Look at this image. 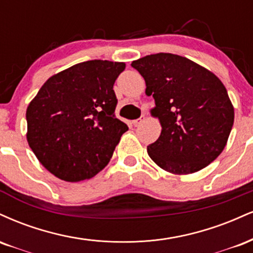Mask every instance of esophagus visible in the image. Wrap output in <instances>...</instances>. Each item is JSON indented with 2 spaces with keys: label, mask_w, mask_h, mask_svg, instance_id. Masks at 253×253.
Wrapping results in <instances>:
<instances>
[{
  "label": "esophagus",
  "mask_w": 253,
  "mask_h": 253,
  "mask_svg": "<svg viewBox=\"0 0 253 253\" xmlns=\"http://www.w3.org/2000/svg\"><path fill=\"white\" fill-rule=\"evenodd\" d=\"M143 121H144V115L142 116V117L137 118V120H133V121H132V124H133V126H138L139 124H141Z\"/></svg>",
  "instance_id": "obj_1"
}]
</instances>
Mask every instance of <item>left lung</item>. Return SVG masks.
Segmentation results:
<instances>
[{"instance_id": "1", "label": "left lung", "mask_w": 253, "mask_h": 253, "mask_svg": "<svg viewBox=\"0 0 253 253\" xmlns=\"http://www.w3.org/2000/svg\"><path fill=\"white\" fill-rule=\"evenodd\" d=\"M153 94L151 115L161 123L150 159L173 174H191L224 150L233 126L234 109L220 79L185 56L157 53L132 61Z\"/></svg>"}]
</instances>
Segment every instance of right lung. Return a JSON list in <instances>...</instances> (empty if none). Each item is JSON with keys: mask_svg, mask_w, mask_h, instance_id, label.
Listing matches in <instances>:
<instances>
[{"mask_svg": "<svg viewBox=\"0 0 253 253\" xmlns=\"http://www.w3.org/2000/svg\"><path fill=\"white\" fill-rule=\"evenodd\" d=\"M124 62L88 60L50 77L29 103L27 141L59 179H91L108 165L127 130L116 118L114 84Z\"/></svg>", "mask_w": 253, "mask_h": 253, "instance_id": "obj_1", "label": "right lung"}]
</instances>
